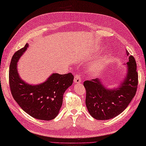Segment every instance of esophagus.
Returning a JSON list of instances; mask_svg holds the SVG:
<instances>
[{
    "instance_id": "1",
    "label": "esophagus",
    "mask_w": 146,
    "mask_h": 146,
    "mask_svg": "<svg viewBox=\"0 0 146 146\" xmlns=\"http://www.w3.org/2000/svg\"><path fill=\"white\" fill-rule=\"evenodd\" d=\"M74 84H78L81 83L82 80H81L80 76H79V75H76V76L74 77Z\"/></svg>"
}]
</instances>
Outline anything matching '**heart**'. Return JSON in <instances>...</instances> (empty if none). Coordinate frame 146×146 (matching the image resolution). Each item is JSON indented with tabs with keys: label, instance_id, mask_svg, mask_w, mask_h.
I'll use <instances>...</instances> for the list:
<instances>
[{
	"label": "heart",
	"instance_id": "b5f03b06",
	"mask_svg": "<svg viewBox=\"0 0 146 146\" xmlns=\"http://www.w3.org/2000/svg\"><path fill=\"white\" fill-rule=\"evenodd\" d=\"M109 60V56L107 54H103L100 58L92 62L89 65L90 72L93 74H97L100 73L104 69V67L107 65Z\"/></svg>",
	"mask_w": 146,
	"mask_h": 146
}]
</instances>
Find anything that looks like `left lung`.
<instances>
[{
  "mask_svg": "<svg viewBox=\"0 0 146 146\" xmlns=\"http://www.w3.org/2000/svg\"><path fill=\"white\" fill-rule=\"evenodd\" d=\"M129 61L126 65V73L118 86L105 87L100 79L86 80L85 104L90 115L98 120H108L121 114L136 95L138 84L136 62L133 56L126 51Z\"/></svg>",
  "mask_w": 146,
  "mask_h": 146,
  "instance_id": "left-lung-1",
  "label": "left lung"
}]
</instances>
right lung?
<instances>
[{"label":"right lung","mask_w":146,"mask_h":146,"mask_svg":"<svg viewBox=\"0 0 146 146\" xmlns=\"http://www.w3.org/2000/svg\"><path fill=\"white\" fill-rule=\"evenodd\" d=\"M28 48L27 43L12 57L9 68L10 90L14 100L28 115L38 119H53L59 114L64 94L72 85L74 76L71 73H53L41 84L27 83L20 77L17 64Z\"/></svg>","instance_id":"1"}]
</instances>
